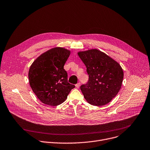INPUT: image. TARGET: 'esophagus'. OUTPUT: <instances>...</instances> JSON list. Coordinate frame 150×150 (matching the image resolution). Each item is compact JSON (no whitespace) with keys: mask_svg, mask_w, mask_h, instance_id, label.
<instances>
[{"mask_svg":"<svg viewBox=\"0 0 150 150\" xmlns=\"http://www.w3.org/2000/svg\"><path fill=\"white\" fill-rule=\"evenodd\" d=\"M75 86H76V88H79V86H80V83H77V84L75 85Z\"/></svg>","mask_w":150,"mask_h":150,"instance_id":"esophagus-1","label":"esophagus"}]
</instances>
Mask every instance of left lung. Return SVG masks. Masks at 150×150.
<instances>
[{"mask_svg": "<svg viewBox=\"0 0 150 150\" xmlns=\"http://www.w3.org/2000/svg\"><path fill=\"white\" fill-rule=\"evenodd\" d=\"M78 54L87 67L88 81L80 87L86 100L94 106H103L120 91L124 73L114 59L97 49L80 51Z\"/></svg>", "mask_w": 150, "mask_h": 150, "instance_id": "8db88e82", "label": "left lung"}]
</instances>
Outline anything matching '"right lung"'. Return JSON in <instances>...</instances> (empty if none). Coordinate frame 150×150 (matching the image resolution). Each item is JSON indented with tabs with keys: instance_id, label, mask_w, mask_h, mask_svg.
<instances>
[{
	"instance_id": "add662e5",
	"label": "right lung",
	"mask_w": 150,
	"mask_h": 150,
	"mask_svg": "<svg viewBox=\"0 0 150 150\" xmlns=\"http://www.w3.org/2000/svg\"><path fill=\"white\" fill-rule=\"evenodd\" d=\"M71 51L62 47L53 48L39 56L29 71L30 86L43 103L57 106L65 101L75 87L68 83L64 65Z\"/></svg>"
}]
</instances>
